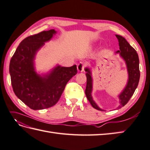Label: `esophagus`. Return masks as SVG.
<instances>
[{"instance_id":"34e87169","label":"esophagus","mask_w":150,"mask_h":150,"mask_svg":"<svg viewBox=\"0 0 150 150\" xmlns=\"http://www.w3.org/2000/svg\"><path fill=\"white\" fill-rule=\"evenodd\" d=\"M85 67V65L83 62H80L77 66V69L78 72H83Z\"/></svg>"}]
</instances>
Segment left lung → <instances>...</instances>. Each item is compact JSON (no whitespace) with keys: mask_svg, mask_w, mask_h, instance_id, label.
I'll use <instances>...</instances> for the list:
<instances>
[{"mask_svg":"<svg viewBox=\"0 0 150 150\" xmlns=\"http://www.w3.org/2000/svg\"><path fill=\"white\" fill-rule=\"evenodd\" d=\"M115 36L118 39L119 45V50L116 52V53H119L121 57L124 59L128 74L127 84L122 92L119 95L120 105L117 107V109H119L122 106H124L128 102L129 99L134 94L135 89L137 88L139 79H140V71H139V56L137 51L129 45L124 37L117 35ZM85 71L86 72V86L85 89L86 98L94 108L98 110L105 111L104 110L99 108L95 101L93 100L92 96L93 80L91 69L86 67L85 69Z\"/></svg>","mask_w":150,"mask_h":150,"instance_id":"8db88e82","label":"left lung"}]
</instances>
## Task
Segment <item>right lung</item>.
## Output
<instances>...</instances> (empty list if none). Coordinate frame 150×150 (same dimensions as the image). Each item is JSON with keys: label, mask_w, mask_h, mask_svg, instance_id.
Segmentation results:
<instances>
[{"label": "right lung", "mask_w": 150, "mask_h": 150, "mask_svg": "<svg viewBox=\"0 0 150 150\" xmlns=\"http://www.w3.org/2000/svg\"><path fill=\"white\" fill-rule=\"evenodd\" d=\"M56 33L54 29L29 36L21 42L9 64L12 87L18 99L33 110L54 106L60 98L67 82L77 74L74 65H56L45 74L35 71L36 53Z\"/></svg>", "instance_id": "right-lung-1"}]
</instances>
